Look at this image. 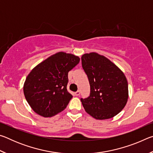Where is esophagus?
I'll return each instance as SVG.
<instances>
[{
    "label": "esophagus",
    "mask_w": 153,
    "mask_h": 153,
    "mask_svg": "<svg viewBox=\"0 0 153 153\" xmlns=\"http://www.w3.org/2000/svg\"><path fill=\"white\" fill-rule=\"evenodd\" d=\"M75 95L77 96H77H79V90H77V92H75Z\"/></svg>",
    "instance_id": "obj_1"
}]
</instances>
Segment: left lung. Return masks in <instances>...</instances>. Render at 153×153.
<instances>
[{"label": "left lung", "instance_id": "left-lung-1", "mask_svg": "<svg viewBox=\"0 0 153 153\" xmlns=\"http://www.w3.org/2000/svg\"><path fill=\"white\" fill-rule=\"evenodd\" d=\"M82 64L90 86V94L81 98L85 111L96 120L113 117L125 107L128 84L123 72L105 56L84 54Z\"/></svg>", "mask_w": 153, "mask_h": 153}]
</instances>
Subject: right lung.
<instances>
[{"instance_id": "right-lung-1", "label": "right lung", "mask_w": 153, "mask_h": 153, "mask_svg": "<svg viewBox=\"0 0 153 153\" xmlns=\"http://www.w3.org/2000/svg\"><path fill=\"white\" fill-rule=\"evenodd\" d=\"M79 60L73 54L59 52L30 71L24 82V93L36 113L51 117L67 107L73 97L67 90L68 73Z\"/></svg>"}]
</instances>
